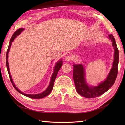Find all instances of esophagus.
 Masks as SVG:
<instances>
[{
    "label": "esophagus",
    "instance_id": "esophagus-1",
    "mask_svg": "<svg viewBox=\"0 0 125 125\" xmlns=\"http://www.w3.org/2000/svg\"><path fill=\"white\" fill-rule=\"evenodd\" d=\"M65 59L66 60V61H70V60H73V58L70 55H68L66 56Z\"/></svg>",
    "mask_w": 125,
    "mask_h": 125
}]
</instances>
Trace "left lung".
Segmentation results:
<instances>
[{"instance_id": "8db88e82", "label": "left lung", "mask_w": 125, "mask_h": 125, "mask_svg": "<svg viewBox=\"0 0 125 125\" xmlns=\"http://www.w3.org/2000/svg\"><path fill=\"white\" fill-rule=\"evenodd\" d=\"M109 38L114 49V60L112 68L106 80L97 86L89 87L84 78V69L82 65H73V80L77 92L82 96L89 99L96 97L102 95L114 84L118 74L119 51L114 36L109 34Z\"/></svg>"}]
</instances>
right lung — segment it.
I'll return each mask as SVG.
<instances>
[{"label":"right lung","instance_id":"obj_1","mask_svg":"<svg viewBox=\"0 0 125 125\" xmlns=\"http://www.w3.org/2000/svg\"><path fill=\"white\" fill-rule=\"evenodd\" d=\"M24 30V29L23 28H20V29H18L17 31H16L12 35V37H11V38L10 39V42H9V46L8 47V50H7V54H6V66H7V70H8V73L9 74V76L10 79V81L12 83V84L14 88H15L17 91L18 92L20 93L21 94H22V95H23L24 96H27L28 97L30 98H31V99H42V98H43L45 96H47L48 95H49V94H50L52 90V88H53V86H54V82L55 80L56 79V76L57 75L58 73V71L59 70V69H60V68L62 66V60H59V62H58L56 63V65L55 67V69H54V73L52 74V78H51V82H50V85H49L48 87L47 88V89L44 91L43 92L40 93V94H35V95H30V94H25L23 92H21L20 90H19L17 88V87L15 86V85L13 83V82L12 81V79L11 78V76L10 75V71H9V65H8V52L10 50V48L11 47V45L12 44V42L14 41V39H15V37H16L17 36H18V35H19L21 33V32H22Z\"/></svg>","mask_w":125,"mask_h":125}]
</instances>
